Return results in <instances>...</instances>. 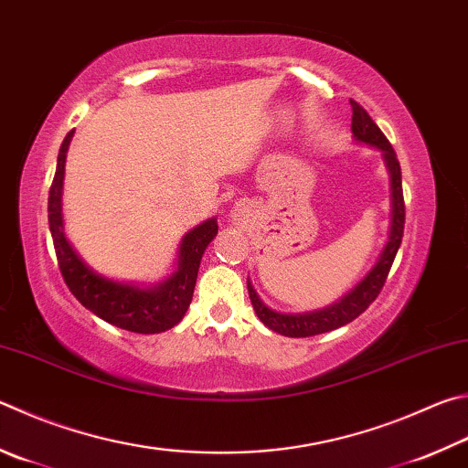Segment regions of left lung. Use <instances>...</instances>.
<instances>
[{
	"label": "left lung",
	"mask_w": 468,
	"mask_h": 468,
	"mask_svg": "<svg viewBox=\"0 0 468 468\" xmlns=\"http://www.w3.org/2000/svg\"><path fill=\"white\" fill-rule=\"evenodd\" d=\"M352 104V133L356 141L367 143V145L378 147L385 153V161L390 174V190H393V223H390V235L385 245V250L380 253V260L377 266L368 271V276L354 288L350 294H346L342 301L334 307H327L323 311L307 313V315H282L268 309L266 304L260 301V296L253 291L250 280H248V291L250 299L253 304V311L260 317L263 325L276 331L280 335L286 337H311L319 334H327L331 329H337L347 323L360 317L372 303L377 301L382 286L387 282V276L393 266L399 245L403 239V227H405V200H403V186H401V165H399L397 153L390 147L388 139L382 134V131L377 126V122L368 116L358 101L350 100Z\"/></svg>",
	"instance_id": "left-lung-1"
}]
</instances>
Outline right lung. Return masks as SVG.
<instances>
[{
    "mask_svg": "<svg viewBox=\"0 0 468 468\" xmlns=\"http://www.w3.org/2000/svg\"><path fill=\"white\" fill-rule=\"evenodd\" d=\"M71 137L73 131L67 133L63 145L58 149L57 172L48 190V227L65 284L69 286L71 294L83 307L116 327L133 331V334H161V331L172 329L190 307L202 253L218 231L217 220L210 218L184 237L177 271L161 286L141 291V288L118 284L93 274L78 258L63 233L61 190L65 157Z\"/></svg>",
    "mask_w": 468,
    "mask_h": 468,
    "instance_id": "right-lung-1",
    "label": "right lung"
}]
</instances>
